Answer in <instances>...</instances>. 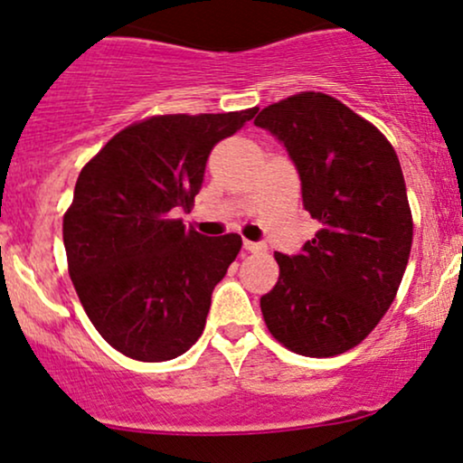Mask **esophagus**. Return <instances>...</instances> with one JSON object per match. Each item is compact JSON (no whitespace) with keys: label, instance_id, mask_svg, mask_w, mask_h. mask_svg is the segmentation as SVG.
<instances>
[{"label":"esophagus","instance_id":"34e87169","mask_svg":"<svg viewBox=\"0 0 463 463\" xmlns=\"http://www.w3.org/2000/svg\"><path fill=\"white\" fill-rule=\"evenodd\" d=\"M263 248H265L263 243H257V241H248V239H246V241H243V250H248V252H261Z\"/></svg>","mask_w":463,"mask_h":463}]
</instances>
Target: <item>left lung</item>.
<instances>
[{
    "instance_id": "left-lung-1",
    "label": "left lung",
    "mask_w": 463,
    "mask_h": 463,
    "mask_svg": "<svg viewBox=\"0 0 463 463\" xmlns=\"http://www.w3.org/2000/svg\"><path fill=\"white\" fill-rule=\"evenodd\" d=\"M254 126L276 137L300 178L302 206L322 224L261 298L269 333L307 357L357 346L390 309L411 252V211L394 147L370 121L324 93L268 106Z\"/></svg>"
}]
</instances>
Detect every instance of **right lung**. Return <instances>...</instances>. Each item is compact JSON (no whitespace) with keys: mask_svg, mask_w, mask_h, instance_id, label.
Segmentation results:
<instances>
[{"mask_svg":"<svg viewBox=\"0 0 463 463\" xmlns=\"http://www.w3.org/2000/svg\"><path fill=\"white\" fill-rule=\"evenodd\" d=\"M257 109L163 115L115 135L80 172L62 222L69 276L89 320L110 346L169 361L198 342L215 285L241 237L187 231L209 154Z\"/></svg>","mask_w":463,"mask_h":463,"instance_id":"obj_1","label":"right lung"}]
</instances>
